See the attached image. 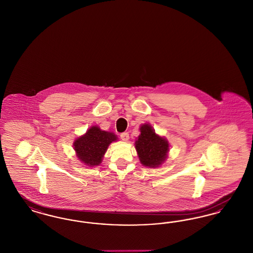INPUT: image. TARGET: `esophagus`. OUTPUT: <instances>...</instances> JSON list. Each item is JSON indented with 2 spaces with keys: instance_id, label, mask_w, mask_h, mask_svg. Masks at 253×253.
<instances>
[{
  "instance_id": "1",
  "label": "esophagus",
  "mask_w": 253,
  "mask_h": 253,
  "mask_svg": "<svg viewBox=\"0 0 253 253\" xmlns=\"http://www.w3.org/2000/svg\"><path fill=\"white\" fill-rule=\"evenodd\" d=\"M121 137L123 141H128V139H129V133H128V132H122L121 134Z\"/></svg>"
}]
</instances>
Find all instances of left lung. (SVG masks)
I'll list each match as a JSON object with an SVG mask.
<instances>
[{
	"label": "left lung",
	"mask_w": 253,
	"mask_h": 253,
	"mask_svg": "<svg viewBox=\"0 0 253 253\" xmlns=\"http://www.w3.org/2000/svg\"><path fill=\"white\" fill-rule=\"evenodd\" d=\"M139 131L140 134L134 142V148L140 163L148 168L161 166L168 157L169 151L168 139L157 134L149 123L142 124Z\"/></svg>",
	"instance_id": "1"
}]
</instances>
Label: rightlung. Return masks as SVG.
I'll list each match as a JSON object with an SVG mask.
<instances>
[{
  "label": "right lung",
  "mask_w": 253,
  "mask_h": 253,
  "mask_svg": "<svg viewBox=\"0 0 253 253\" xmlns=\"http://www.w3.org/2000/svg\"><path fill=\"white\" fill-rule=\"evenodd\" d=\"M117 140L118 136L114 132L103 131L95 125L77 137L73 147L81 162L88 167H95L101 164L109 145Z\"/></svg>",
  "instance_id": "1"
}]
</instances>
